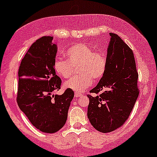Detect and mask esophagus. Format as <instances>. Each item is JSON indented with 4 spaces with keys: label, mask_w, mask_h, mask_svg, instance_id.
<instances>
[{
    "label": "esophagus",
    "mask_w": 157,
    "mask_h": 157,
    "mask_svg": "<svg viewBox=\"0 0 157 157\" xmlns=\"http://www.w3.org/2000/svg\"><path fill=\"white\" fill-rule=\"evenodd\" d=\"M74 95H75V96H76V97H79V96H81V95H82V94L79 93V92H75Z\"/></svg>",
    "instance_id": "1"
}]
</instances>
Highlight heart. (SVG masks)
<instances>
[{
	"instance_id": "heart-1",
	"label": "heart",
	"mask_w": 157,
	"mask_h": 157,
	"mask_svg": "<svg viewBox=\"0 0 157 157\" xmlns=\"http://www.w3.org/2000/svg\"><path fill=\"white\" fill-rule=\"evenodd\" d=\"M66 60L57 59L53 63L56 74L61 78L71 76L74 68L78 67L79 76L65 81L64 86L76 92H83L104 74L106 59L104 53L94 52L93 49L83 44L73 45L65 52Z\"/></svg>"
}]
</instances>
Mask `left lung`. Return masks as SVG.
<instances>
[{
  "label": "left lung",
  "instance_id": "left-lung-1",
  "mask_svg": "<svg viewBox=\"0 0 157 157\" xmlns=\"http://www.w3.org/2000/svg\"><path fill=\"white\" fill-rule=\"evenodd\" d=\"M104 74L88 95L87 116L90 123L102 133L121 127L129 117L139 96L134 53L117 34L110 33Z\"/></svg>",
  "mask_w": 157,
  "mask_h": 157
}]
</instances>
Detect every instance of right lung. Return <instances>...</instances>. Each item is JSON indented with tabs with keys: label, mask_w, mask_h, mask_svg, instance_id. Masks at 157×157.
Returning a JSON list of instances; mask_svg holds the SVG:
<instances>
[{
	"label": "right lung",
	"mask_w": 157,
	"mask_h": 157,
	"mask_svg": "<svg viewBox=\"0 0 157 157\" xmlns=\"http://www.w3.org/2000/svg\"><path fill=\"white\" fill-rule=\"evenodd\" d=\"M53 37L43 36L30 47L18 69L17 103L30 122L38 130L52 134L65 125L74 96L67 89L61 95V80L53 68L57 53Z\"/></svg>",
	"instance_id": "right-lung-1"
}]
</instances>
